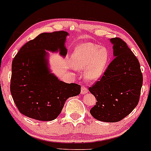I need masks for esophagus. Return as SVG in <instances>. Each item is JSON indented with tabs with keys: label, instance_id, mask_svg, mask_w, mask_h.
Masks as SVG:
<instances>
[{
	"label": "esophagus",
	"instance_id": "34e87169",
	"mask_svg": "<svg viewBox=\"0 0 151 151\" xmlns=\"http://www.w3.org/2000/svg\"><path fill=\"white\" fill-rule=\"evenodd\" d=\"M88 92V90L87 88L85 87V86H83V87L81 88V94H86Z\"/></svg>",
	"mask_w": 151,
	"mask_h": 151
}]
</instances>
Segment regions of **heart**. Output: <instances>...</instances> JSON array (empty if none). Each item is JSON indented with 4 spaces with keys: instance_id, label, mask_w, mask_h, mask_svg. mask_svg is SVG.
I'll return each instance as SVG.
<instances>
[{
    "instance_id": "obj_1",
    "label": "heart",
    "mask_w": 151,
    "mask_h": 151,
    "mask_svg": "<svg viewBox=\"0 0 151 151\" xmlns=\"http://www.w3.org/2000/svg\"><path fill=\"white\" fill-rule=\"evenodd\" d=\"M108 60L109 52L105 47L93 43H82L76 46L72 55L73 66L84 71L86 81H97L104 72Z\"/></svg>"
}]
</instances>
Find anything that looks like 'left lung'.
<instances>
[{"instance_id": "8db88e82", "label": "left lung", "mask_w": 151, "mask_h": 151, "mask_svg": "<svg viewBox=\"0 0 151 151\" xmlns=\"http://www.w3.org/2000/svg\"><path fill=\"white\" fill-rule=\"evenodd\" d=\"M110 41L115 58L101 80L89 88L97 100L90 113L98 121L114 123L129 115L138 105L143 75L138 58L126 42L119 38Z\"/></svg>"}]
</instances>
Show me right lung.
<instances>
[{
  "label": "right lung",
  "mask_w": 151,
  "mask_h": 151,
  "mask_svg": "<svg viewBox=\"0 0 151 151\" xmlns=\"http://www.w3.org/2000/svg\"><path fill=\"white\" fill-rule=\"evenodd\" d=\"M68 33H43L26 43L12 62L11 93L18 111L42 121L55 119L68 98L80 94L81 86L66 83L50 73L48 53L65 57Z\"/></svg>",
  "instance_id": "1"
}]
</instances>
